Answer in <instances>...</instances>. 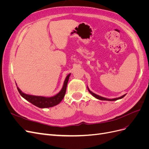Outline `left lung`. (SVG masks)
I'll return each mask as SVG.
<instances>
[{
	"mask_svg": "<svg viewBox=\"0 0 149 149\" xmlns=\"http://www.w3.org/2000/svg\"><path fill=\"white\" fill-rule=\"evenodd\" d=\"M87 88H88V91L91 93L92 95L94 97H96V99H97V100H102V101H116V100H120V99H122V98H123L125 95H126V94H124L123 96H120V97H117V98H114V99H107V98H106V97H102V96H99V95H97V94H95V93H93L91 91H90V89H89V88L87 86Z\"/></svg>",
	"mask_w": 149,
	"mask_h": 149,
	"instance_id": "1",
	"label": "left lung"
}]
</instances>
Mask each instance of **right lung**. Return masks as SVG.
<instances>
[{"label":"right lung","mask_w":149,"mask_h":149,"mask_svg":"<svg viewBox=\"0 0 149 149\" xmlns=\"http://www.w3.org/2000/svg\"><path fill=\"white\" fill-rule=\"evenodd\" d=\"M70 75H71V73L67 75V76L65 79L63 86L61 91L58 94H56V95L52 97L33 96V95H30V94H25L22 92L19 89V88L17 86V83H16V86H17V88L18 89V91H19L22 97H23L25 100L28 101L29 102L32 104L40 108L52 107L58 105L65 97L66 87H67V84H68V82Z\"/></svg>","instance_id":"1"}]
</instances>
